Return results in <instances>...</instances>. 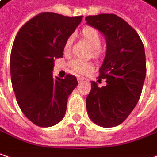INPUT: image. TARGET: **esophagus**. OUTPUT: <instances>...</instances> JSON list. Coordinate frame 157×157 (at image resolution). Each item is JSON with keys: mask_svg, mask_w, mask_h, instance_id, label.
<instances>
[{"mask_svg": "<svg viewBox=\"0 0 157 157\" xmlns=\"http://www.w3.org/2000/svg\"><path fill=\"white\" fill-rule=\"evenodd\" d=\"M77 81H78V82H82L83 81H87V79L84 78V77H82V76H78L77 77Z\"/></svg>", "mask_w": 157, "mask_h": 157, "instance_id": "obj_1", "label": "esophagus"}]
</instances>
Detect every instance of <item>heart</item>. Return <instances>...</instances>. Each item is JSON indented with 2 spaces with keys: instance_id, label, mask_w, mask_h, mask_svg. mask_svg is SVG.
Returning <instances> with one entry per match:
<instances>
[{
  "instance_id": "b5f03b06",
  "label": "heart",
  "mask_w": 157,
  "mask_h": 157,
  "mask_svg": "<svg viewBox=\"0 0 157 157\" xmlns=\"http://www.w3.org/2000/svg\"><path fill=\"white\" fill-rule=\"evenodd\" d=\"M81 36L91 46L93 55L95 56H100L101 53V48L100 46L101 44V35L100 32L95 27L85 26L81 32ZM71 44H72V36H70L66 39L64 46H63L65 53H68L70 52ZM69 66L75 72L78 74L85 75L90 72L94 69V63L91 61L75 58L70 61Z\"/></svg>"
}]
</instances>
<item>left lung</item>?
<instances>
[{"instance_id": "1", "label": "left lung", "mask_w": 157, "mask_h": 157, "mask_svg": "<svg viewBox=\"0 0 157 157\" xmlns=\"http://www.w3.org/2000/svg\"><path fill=\"white\" fill-rule=\"evenodd\" d=\"M87 25L104 34L106 55L98 78L105 87L91 82L86 99L89 118L102 127L117 126L126 119L141 95L146 75L145 52L137 33L115 14L87 16Z\"/></svg>"}]
</instances>
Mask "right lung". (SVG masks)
<instances>
[{"instance_id":"obj_1","label":"right lung","mask_w":157,"mask_h":157,"mask_svg":"<svg viewBox=\"0 0 157 157\" xmlns=\"http://www.w3.org/2000/svg\"><path fill=\"white\" fill-rule=\"evenodd\" d=\"M82 16L41 13L28 20L16 35L10 56L11 82L20 110L34 124L50 127L59 123L68 97L77 80L68 74L53 78L54 61L63 56L66 39Z\"/></svg>"}]
</instances>
